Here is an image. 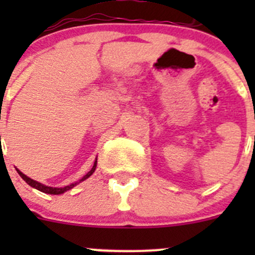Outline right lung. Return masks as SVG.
Here are the masks:
<instances>
[{
  "mask_svg": "<svg viewBox=\"0 0 255 255\" xmlns=\"http://www.w3.org/2000/svg\"><path fill=\"white\" fill-rule=\"evenodd\" d=\"M96 166H97V158L95 159L94 166H92V168H91V170H90L89 173H86V174H85V175L82 176L81 179H80V180H78V181L73 182V184H70V185H66V186H64V187H53V186H48V185H44V184H42V182H39V181H35V180L30 179L29 176L24 175V174H23L22 171H20V170H18L17 168H16V170H17V173L19 174V176L22 177V179L24 180V181L27 182V184L29 185V186H32L33 189H37V190H39V191L44 192V194H50V195H60V194H64V192L69 191V190H71V189H73L74 186H76V185L80 184V182H82V181H84V180H86L87 177H90V176H91L92 174L95 173V170H96Z\"/></svg>",
  "mask_w": 255,
  "mask_h": 255,
  "instance_id": "obj_1",
  "label": "right lung"
}]
</instances>
